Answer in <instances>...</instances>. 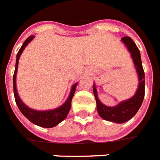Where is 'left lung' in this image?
<instances>
[{"mask_svg":"<svg viewBox=\"0 0 160 160\" xmlns=\"http://www.w3.org/2000/svg\"><path fill=\"white\" fill-rule=\"evenodd\" d=\"M122 41L125 44L129 51L131 53L133 61L136 67L137 73L139 75V87L135 95L128 100L119 103L117 106L109 107L103 105L100 102L97 96V91L95 89V85H93V91L95 95L96 105H97L98 113L102 119L114 123H124L130 119L135 115L139 109L142 105L144 97V71L142 66L140 52L133 40L129 36H124L121 39Z\"/></svg>","mask_w":160,"mask_h":160,"instance_id":"left-lung-1","label":"left lung"}]
</instances>
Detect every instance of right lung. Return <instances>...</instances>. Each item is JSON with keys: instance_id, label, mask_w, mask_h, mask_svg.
<instances>
[{"instance_id": "1", "label": "right lung", "mask_w": 160, "mask_h": 160, "mask_svg": "<svg viewBox=\"0 0 160 160\" xmlns=\"http://www.w3.org/2000/svg\"><path fill=\"white\" fill-rule=\"evenodd\" d=\"M34 38V36H29L28 38L26 39L25 42L23 43L21 49L19 50L17 55H16V68H15V72L13 75V89H14V96H15V100L19 109L21 112L24 114V116L26 117L27 119L33 124L39 125L41 127L44 128H52L60 124V122L63 121L64 119L66 118V116L69 114L70 107H71V100L75 94V88L77 85V83L72 86L71 91H70V96L68 98V100L63 104L61 106H60L57 109H52V110H46V111H38V110H34L31 109V108L26 106L21 99L19 98L17 91H16V72H17V67H18V61L19 58L21 56L22 51L25 49L30 41Z\"/></svg>"}]
</instances>
